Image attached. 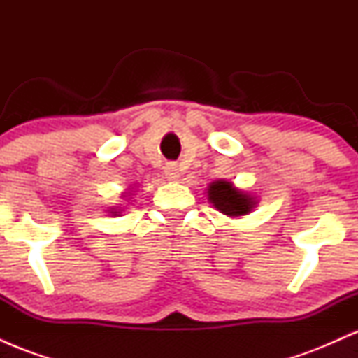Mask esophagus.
I'll return each instance as SVG.
<instances>
[{
	"instance_id": "1",
	"label": "esophagus",
	"mask_w": 358,
	"mask_h": 358,
	"mask_svg": "<svg viewBox=\"0 0 358 358\" xmlns=\"http://www.w3.org/2000/svg\"><path fill=\"white\" fill-rule=\"evenodd\" d=\"M165 176L170 182H175V180L180 178V168L176 163H166L165 165Z\"/></svg>"
}]
</instances>
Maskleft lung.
I'll return each mask as SVG.
<instances>
[{"mask_svg":"<svg viewBox=\"0 0 358 358\" xmlns=\"http://www.w3.org/2000/svg\"><path fill=\"white\" fill-rule=\"evenodd\" d=\"M208 200H210L217 210H220L229 217L249 213L254 205L249 195L239 192L237 188L232 187V183L224 182V180L210 185V188H208Z\"/></svg>","mask_w":358,"mask_h":358,"instance_id":"1","label":"left lung"}]
</instances>
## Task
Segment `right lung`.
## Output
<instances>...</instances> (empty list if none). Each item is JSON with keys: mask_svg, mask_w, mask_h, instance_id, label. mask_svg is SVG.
I'll list each match as a JSON object with an SVG mask.
<instances>
[{"mask_svg": "<svg viewBox=\"0 0 358 358\" xmlns=\"http://www.w3.org/2000/svg\"><path fill=\"white\" fill-rule=\"evenodd\" d=\"M114 213H116V212H114Z\"/></svg>", "mask_w": 358, "mask_h": 358, "instance_id": "right-lung-1", "label": "right lung"}]
</instances>
